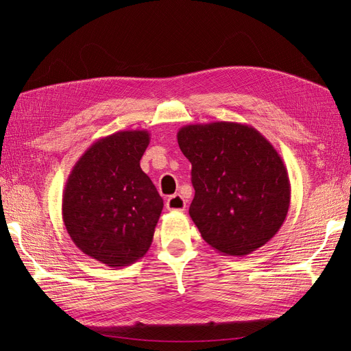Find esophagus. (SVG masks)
Masks as SVG:
<instances>
[{"mask_svg": "<svg viewBox=\"0 0 351 351\" xmlns=\"http://www.w3.org/2000/svg\"><path fill=\"white\" fill-rule=\"evenodd\" d=\"M167 209L169 210H184L186 200L180 195H173L167 199Z\"/></svg>", "mask_w": 351, "mask_h": 351, "instance_id": "obj_1", "label": "esophagus"}]
</instances>
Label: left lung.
<instances>
[{
	"label": "left lung",
	"mask_w": 351,
	"mask_h": 351,
	"mask_svg": "<svg viewBox=\"0 0 351 351\" xmlns=\"http://www.w3.org/2000/svg\"><path fill=\"white\" fill-rule=\"evenodd\" d=\"M177 141L192 164L189 214L212 249L246 256L277 234L291 186L267 137L247 124L214 121L183 125Z\"/></svg>",
	"instance_id": "left-lung-1"
}]
</instances>
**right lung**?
<instances>
[{
  "mask_svg": "<svg viewBox=\"0 0 351 351\" xmlns=\"http://www.w3.org/2000/svg\"><path fill=\"white\" fill-rule=\"evenodd\" d=\"M147 130H124L93 142L74 164L62 192V221L73 243L111 268L149 250L164 200L141 168Z\"/></svg>",
  "mask_w": 351,
  "mask_h": 351,
  "instance_id": "1",
  "label": "right lung"
}]
</instances>
